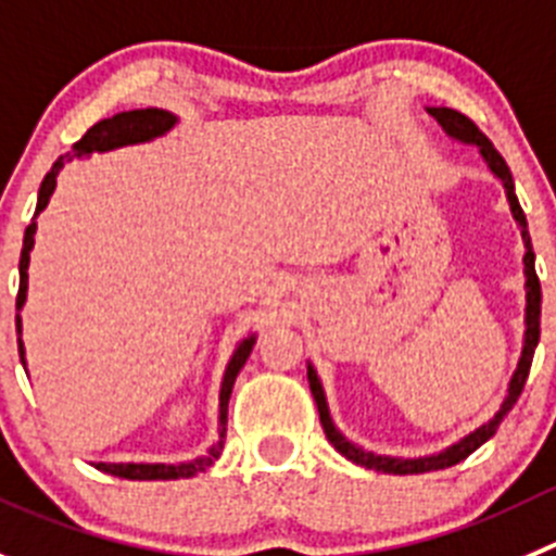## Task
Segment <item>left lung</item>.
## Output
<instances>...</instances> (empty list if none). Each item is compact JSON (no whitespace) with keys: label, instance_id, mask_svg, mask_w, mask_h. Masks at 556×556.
Instances as JSON below:
<instances>
[{"label":"left lung","instance_id":"1","mask_svg":"<svg viewBox=\"0 0 556 556\" xmlns=\"http://www.w3.org/2000/svg\"><path fill=\"white\" fill-rule=\"evenodd\" d=\"M428 112L433 114L435 121H439V126H442L444 131L450 134V137L460 139V142H466V144H477V148H480V153H482V159L489 161L491 173H494L496 178L505 184L507 202H510V211H513V219H516L518 227H521L523 243H527V254H523V274H527V331H523V351H521V359H518V370L513 372L510 389H507V397H505V403H502L500 412L494 414V419H489V422L480 425L475 433H469L466 439H460L458 444L447 447L444 453L430 455V458H389V455L365 453L362 447L351 444L349 439H345V435H342L340 430L334 428V422H331L329 406H326L324 387H320V381H318V372L313 370V365L307 367L309 389H313V397H315V403H318L320 425H324L326 439L334 444L337 453L345 455V458L354 460V464L365 466V469L387 471V475H422V471L447 469V466H455V464H460V460H466L471 453H475L477 447H482V444L489 442L491 435L496 433V428H500L502 419L510 414V408L516 406V401L521 397V389H523V383H527L529 367H532V356H535V349H538V340H541V279H538V274H535V252H532V241H529L527 216H523L521 205H518L516 191H513L510 169H507V164H505V159L500 155V150L491 144V139L485 137V134H482L480 128H477L475 123L466 117V114L455 112V109H447V106L428 109Z\"/></svg>","mask_w":556,"mask_h":556}]
</instances>
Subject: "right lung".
<instances>
[{"mask_svg":"<svg viewBox=\"0 0 556 556\" xmlns=\"http://www.w3.org/2000/svg\"><path fill=\"white\" fill-rule=\"evenodd\" d=\"M175 114L164 112V109H134V112H121L114 114V117H106V121L96 123L79 142L74 144V155H90L92 150L103 153V150H114V148H123V144H137V142H148V139L161 137V134H167L169 128L175 126ZM65 159H71V153L60 155L54 161V167L46 173L43 184H40L38 191V207H35V216L49 205V197L54 194V186H56V175H60L62 164ZM35 230L38 225L27 227L24 232V249H21V261H18V274H21V282H18V295H15V309L24 307L27 302V268H29V252H33V243H35ZM15 329L21 334V318L15 315ZM252 345H254V337H247L236 349L232 354L230 365L225 370V381H222V395H219V442L214 447L207 450V455L202 458L189 460V464H96V469L106 471L112 477H126V480H180V477H194L200 471H205L207 466H214V460L219 458L222 447H225V433H227V403H230L232 395V383H236V376L241 372V367L247 365L249 354H252ZM18 354L21 362H24V342L18 340Z\"/></svg>","mask_w":556,"mask_h":556,"instance_id":"1","label":"right lung"}]
</instances>
